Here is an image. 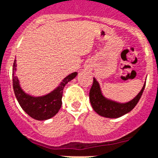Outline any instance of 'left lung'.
I'll return each instance as SVG.
<instances>
[{"instance_id": "obj_1", "label": "left lung", "mask_w": 158, "mask_h": 158, "mask_svg": "<svg viewBox=\"0 0 158 158\" xmlns=\"http://www.w3.org/2000/svg\"><path fill=\"white\" fill-rule=\"evenodd\" d=\"M145 87V82L141 90L135 98L125 103H120L108 99L103 95L99 82L94 77L93 85L89 91V100L94 111L102 117L108 118H118L128 114L135 107L139 102Z\"/></svg>"}]
</instances>
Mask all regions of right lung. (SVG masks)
<instances>
[{"mask_svg": "<svg viewBox=\"0 0 158 158\" xmlns=\"http://www.w3.org/2000/svg\"><path fill=\"white\" fill-rule=\"evenodd\" d=\"M17 70V60L13 67V86L15 96L23 110L31 118L38 121H44L52 118L58 113L62 105L63 89L69 81L76 77L77 73L74 72L64 77L57 87L52 92L44 96L34 97L26 94L21 89L18 77L15 76Z\"/></svg>", "mask_w": 158, "mask_h": 158, "instance_id": "1", "label": "right lung"}]
</instances>
